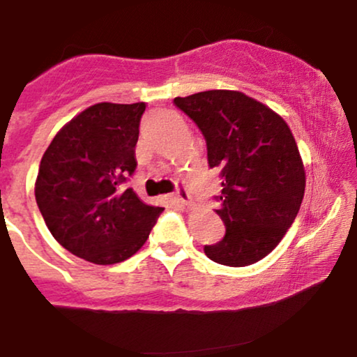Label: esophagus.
Masks as SVG:
<instances>
[{
    "mask_svg": "<svg viewBox=\"0 0 357 357\" xmlns=\"http://www.w3.org/2000/svg\"><path fill=\"white\" fill-rule=\"evenodd\" d=\"M174 198H176V202L181 203L183 206H188V204H191V195H190V191H188V188L184 186L183 183L178 184V191H176Z\"/></svg>",
    "mask_w": 357,
    "mask_h": 357,
    "instance_id": "34e87169",
    "label": "esophagus"
}]
</instances>
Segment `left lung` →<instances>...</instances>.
Listing matches in <instances>:
<instances>
[{"instance_id": "obj_1", "label": "left lung", "mask_w": 357, "mask_h": 357, "mask_svg": "<svg viewBox=\"0 0 357 357\" xmlns=\"http://www.w3.org/2000/svg\"><path fill=\"white\" fill-rule=\"evenodd\" d=\"M174 104L202 129L210 167L223 178L215 211L227 235L204 253L228 267L255 264L280 243L304 198V161L292 130L240 90H206Z\"/></svg>"}]
</instances>
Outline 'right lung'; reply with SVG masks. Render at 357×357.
<instances>
[{"label": "right lung", "instance_id": "add662e5", "mask_svg": "<svg viewBox=\"0 0 357 357\" xmlns=\"http://www.w3.org/2000/svg\"><path fill=\"white\" fill-rule=\"evenodd\" d=\"M146 102H99L68 121L43 153L35 198L63 248L96 265L141 250L165 208L149 206L122 183L136 169Z\"/></svg>", "mask_w": 357, "mask_h": 357}]
</instances>
